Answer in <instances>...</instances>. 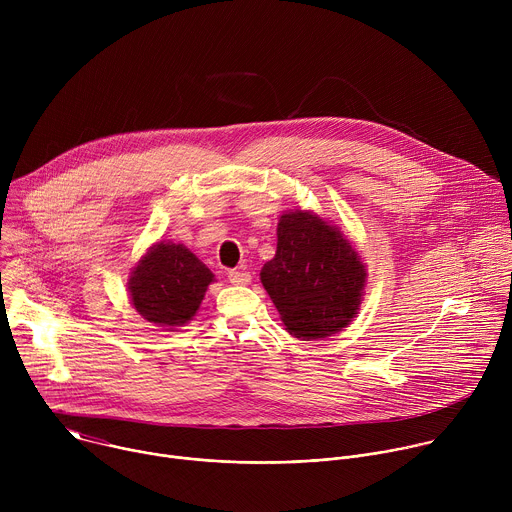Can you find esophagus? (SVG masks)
<instances>
[{"label": "esophagus", "instance_id": "34e87169", "mask_svg": "<svg viewBox=\"0 0 512 512\" xmlns=\"http://www.w3.org/2000/svg\"><path fill=\"white\" fill-rule=\"evenodd\" d=\"M227 277H229V281H231L233 285H247V283L251 281V273H249V271L231 269V271L227 273Z\"/></svg>", "mask_w": 512, "mask_h": 512}]
</instances>
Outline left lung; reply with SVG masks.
Wrapping results in <instances>:
<instances>
[{
  "label": "left lung",
  "instance_id": "left-lung-1",
  "mask_svg": "<svg viewBox=\"0 0 512 512\" xmlns=\"http://www.w3.org/2000/svg\"><path fill=\"white\" fill-rule=\"evenodd\" d=\"M364 265L342 233L304 210L283 214L277 251L261 269V283L285 330L316 340L354 318L364 289Z\"/></svg>",
  "mask_w": 512,
  "mask_h": 512
}]
</instances>
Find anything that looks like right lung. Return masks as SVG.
I'll list each match as a JSON object with an SVG mask.
<instances>
[{
  "mask_svg": "<svg viewBox=\"0 0 512 512\" xmlns=\"http://www.w3.org/2000/svg\"><path fill=\"white\" fill-rule=\"evenodd\" d=\"M212 271L184 245L158 243L131 271L135 310L162 328L186 324L198 310Z\"/></svg>",
  "mask_w": 512,
  "mask_h": 512,
  "instance_id": "obj_1",
  "label": "right lung"
}]
</instances>
